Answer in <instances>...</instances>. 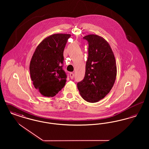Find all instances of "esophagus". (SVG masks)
<instances>
[{
  "mask_svg": "<svg viewBox=\"0 0 149 149\" xmlns=\"http://www.w3.org/2000/svg\"><path fill=\"white\" fill-rule=\"evenodd\" d=\"M74 73H72V72H70V78H71V79H72V78H74Z\"/></svg>",
  "mask_w": 149,
  "mask_h": 149,
  "instance_id": "1",
  "label": "esophagus"
}]
</instances>
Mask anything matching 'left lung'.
I'll return each instance as SVG.
<instances>
[{
  "mask_svg": "<svg viewBox=\"0 0 149 149\" xmlns=\"http://www.w3.org/2000/svg\"><path fill=\"white\" fill-rule=\"evenodd\" d=\"M88 42V58L84 79L77 84L81 97L90 103L104 98L113 86L117 66L113 51L102 37L88 35L83 37Z\"/></svg>",
  "mask_w": 149,
  "mask_h": 149,
  "instance_id": "8db88e82",
  "label": "left lung"
}]
</instances>
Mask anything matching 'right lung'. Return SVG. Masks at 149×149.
Listing matches in <instances>:
<instances>
[{"label":"right lung","instance_id":"obj_1","mask_svg":"<svg viewBox=\"0 0 149 149\" xmlns=\"http://www.w3.org/2000/svg\"><path fill=\"white\" fill-rule=\"evenodd\" d=\"M70 34L56 33L37 46L29 64L33 84L43 96L54 97L64 87L66 75L63 70L64 48Z\"/></svg>","mask_w":149,"mask_h":149}]
</instances>
